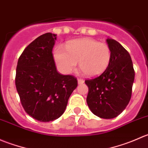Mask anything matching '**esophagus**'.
<instances>
[{
    "label": "esophagus",
    "mask_w": 148,
    "mask_h": 148,
    "mask_svg": "<svg viewBox=\"0 0 148 148\" xmlns=\"http://www.w3.org/2000/svg\"><path fill=\"white\" fill-rule=\"evenodd\" d=\"M84 82V80L83 79H78V84H82Z\"/></svg>",
    "instance_id": "1"
}]
</instances>
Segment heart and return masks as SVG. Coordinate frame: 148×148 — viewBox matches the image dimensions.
Here are the masks:
<instances>
[{"instance_id":"b5f03b06","label":"heart","mask_w":148,"mask_h":148,"mask_svg":"<svg viewBox=\"0 0 148 148\" xmlns=\"http://www.w3.org/2000/svg\"><path fill=\"white\" fill-rule=\"evenodd\" d=\"M66 49L56 47L54 58L58 66L66 74L75 70L79 62V69L84 75L97 77L107 69L111 60L108 45L93 38L73 40L67 43Z\"/></svg>"}]
</instances>
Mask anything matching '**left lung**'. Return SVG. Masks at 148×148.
Masks as SVG:
<instances>
[{
    "label": "left lung",
    "mask_w": 148,
    "mask_h": 148,
    "mask_svg": "<svg viewBox=\"0 0 148 148\" xmlns=\"http://www.w3.org/2000/svg\"><path fill=\"white\" fill-rule=\"evenodd\" d=\"M111 60L99 77L85 80L88 86L86 102L94 114L103 119H112L122 112L132 95L135 71L127 51L119 42L107 38Z\"/></svg>",
    "instance_id": "obj_1"
}]
</instances>
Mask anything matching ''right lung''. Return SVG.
Here are the masks:
<instances>
[{"instance_id": "add662e5", "label": "right lung", "mask_w": 148, "mask_h": 148, "mask_svg": "<svg viewBox=\"0 0 148 148\" xmlns=\"http://www.w3.org/2000/svg\"><path fill=\"white\" fill-rule=\"evenodd\" d=\"M56 34L46 33L31 43L19 57L16 86L28 115L40 122H51L64 112L77 80L57 71L52 49Z\"/></svg>"}]
</instances>
